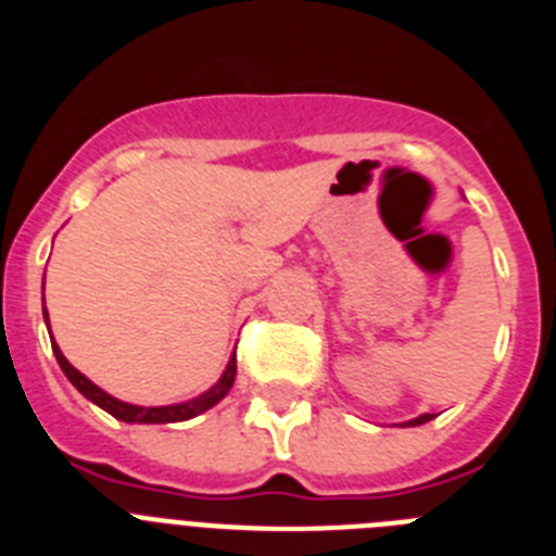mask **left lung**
Listing matches in <instances>:
<instances>
[{
  "mask_svg": "<svg viewBox=\"0 0 556 556\" xmlns=\"http://www.w3.org/2000/svg\"><path fill=\"white\" fill-rule=\"evenodd\" d=\"M431 420V415H420V417H415V420H409V424H404V426H420V424H429Z\"/></svg>",
  "mask_w": 556,
  "mask_h": 556,
  "instance_id": "obj_1",
  "label": "left lung"
}]
</instances>
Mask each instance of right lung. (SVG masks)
<instances>
[{"instance_id": "right-lung-1", "label": "right lung", "mask_w": 556, "mask_h": 556, "mask_svg": "<svg viewBox=\"0 0 556 556\" xmlns=\"http://www.w3.org/2000/svg\"><path fill=\"white\" fill-rule=\"evenodd\" d=\"M43 320L49 323V314L47 308H43ZM52 351H55V358L58 365H61V370L66 372V378L72 381V384L77 387V390L83 392V395L91 401V404H97L100 409H105L108 415H113L116 420H125V424H180V420H189V417H198L203 415L205 409H211V406H217L219 401H223L225 395L230 392V387H233V378H236V351L233 356H230L228 367H225L223 378H219L217 384L211 387L208 392H203V395L191 397V401H186V404H172V406H132V404H125V401H119V397L108 395L105 390H100V387L94 384V381H88L86 376H83L80 370H75V367L68 365L66 356L61 353V348L52 345Z\"/></svg>"}]
</instances>
